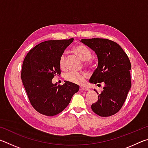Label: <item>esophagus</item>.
Wrapping results in <instances>:
<instances>
[{
    "label": "esophagus",
    "instance_id": "1",
    "mask_svg": "<svg viewBox=\"0 0 148 148\" xmlns=\"http://www.w3.org/2000/svg\"><path fill=\"white\" fill-rule=\"evenodd\" d=\"M80 89L83 90V91H89V88L88 87H86V86H81L80 87Z\"/></svg>",
    "mask_w": 148,
    "mask_h": 148
}]
</instances>
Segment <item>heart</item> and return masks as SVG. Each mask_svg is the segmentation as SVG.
Returning a JSON list of instances; mask_svg holds the SVG:
<instances>
[{"label":"heart","mask_w":148,"mask_h":148,"mask_svg":"<svg viewBox=\"0 0 148 148\" xmlns=\"http://www.w3.org/2000/svg\"><path fill=\"white\" fill-rule=\"evenodd\" d=\"M74 51L78 56L80 58L84 61H86L88 64L91 62L90 59L91 57V51L88 47L85 46L84 44H79L74 47ZM65 58L66 56L65 53H62L59 57V64L61 69H63L65 67ZM64 78L68 82H72V83L76 84H81L83 83L85 74L82 73H79L77 72L72 71L67 73L65 75Z\"/></svg>","instance_id":"b5f03b06"}]
</instances>
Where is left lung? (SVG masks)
Wrapping results in <instances>:
<instances>
[{
  "label": "left lung",
  "instance_id": "1",
  "mask_svg": "<svg viewBox=\"0 0 148 148\" xmlns=\"http://www.w3.org/2000/svg\"><path fill=\"white\" fill-rule=\"evenodd\" d=\"M81 42L93 50L98 57V66L89 79L91 83H104L103 91L91 109L101 117L118 112L131 87V64L128 56L116 42L104 38L82 39Z\"/></svg>",
  "mask_w": 148,
  "mask_h": 148
}]
</instances>
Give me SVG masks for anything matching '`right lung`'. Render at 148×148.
<instances>
[{"label":"right lung","mask_w":148,"mask_h":148,"mask_svg":"<svg viewBox=\"0 0 148 148\" xmlns=\"http://www.w3.org/2000/svg\"><path fill=\"white\" fill-rule=\"evenodd\" d=\"M73 40L71 38L41 42L25 57L22 82L31 105L40 114L53 116L61 113L78 91L79 86L68 81L62 86L52 84L53 77L61 74L59 57Z\"/></svg>","instance_id":"obj_1"}]
</instances>
